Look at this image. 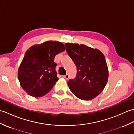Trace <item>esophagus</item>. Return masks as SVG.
Segmentation results:
<instances>
[{
  "label": "esophagus",
  "mask_w": 134,
  "mask_h": 134,
  "mask_svg": "<svg viewBox=\"0 0 134 134\" xmlns=\"http://www.w3.org/2000/svg\"><path fill=\"white\" fill-rule=\"evenodd\" d=\"M63 77L64 78H65V79H69V74H66L65 75H63Z\"/></svg>",
  "instance_id": "esophagus-1"
}]
</instances>
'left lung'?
<instances>
[{
	"label": "left lung",
	"mask_w": 134,
	"mask_h": 134,
	"mask_svg": "<svg viewBox=\"0 0 134 134\" xmlns=\"http://www.w3.org/2000/svg\"><path fill=\"white\" fill-rule=\"evenodd\" d=\"M68 55L77 68L74 79L68 82L74 94L89 101L103 91L108 79V69L105 56L100 51L84 44L65 43Z\"/></svg>",
	"instance_id": "obj_1"
}]
</instances>
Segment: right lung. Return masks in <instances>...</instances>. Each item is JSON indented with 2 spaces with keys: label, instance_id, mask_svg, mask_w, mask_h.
Returning <instances> with one entry per match:
<instances>
[{
  "label": "right lung",
  "instance_id": "1",
  "mask_svg": "<svg viewBox=\"0 0 134 134\" xmlns=\"http://www.w3.org/2000/svg\"><path fill=\"white\" fill-rule=\"evenodd\" d=\"M65 49L61 42L47 41L27 49L18 68V78L28 94L40 97L52 89L59 79L54 59Z\"/></svg>",
  "mask_w": 134,
  "mask_h": 134
}]
</instances>
